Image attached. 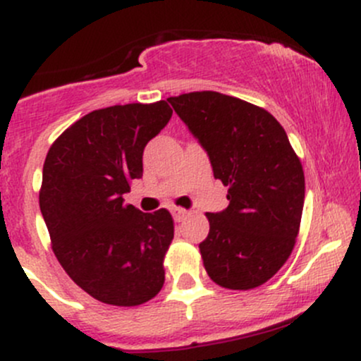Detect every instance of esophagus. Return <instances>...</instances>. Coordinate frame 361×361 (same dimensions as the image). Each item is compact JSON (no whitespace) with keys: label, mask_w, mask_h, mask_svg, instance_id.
I'll use <instances>...</instances> for the list:
<instances>
[{"label":"esophagus","mask_w":361,"mask_h":361,"mask_svg":"<svg viewBox=\"0 0 361 361\" xmlns=\"http://www.w3.org/2000/svg\"><path fill=\"white\" fill-rule=\"evenodd\" d=\"M188 215H190L188 210L180 209V207H176V209H173V217H175V221H176V222L185 221V219L188 217Z\"/></svg>","instance_id":"obj_1"}]
</instances>
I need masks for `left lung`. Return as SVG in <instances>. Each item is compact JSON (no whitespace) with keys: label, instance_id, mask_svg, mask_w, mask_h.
Segmentation results:
<instances>
[{"label":"left lung","instance_id":"1","mask_svg":"<svg viewBox=\"0 0 361 361\" xmlns=\"http://www.w3.org/2000/svg\"><path fill=\"white\" fill-rule=\"evenodd\" d=\"M168 102L204 146L214 176L227 186L226 210L205 214L200 243L209 276L231 290L268 281L295 246L305 180L299 156L270 111L217 91H193Z\"/></svg>","mask_w":361,"mask_h":361}]
</instances>
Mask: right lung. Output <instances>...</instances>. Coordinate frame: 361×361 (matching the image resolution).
I'll list each match as a JSON object with an SVG mask.
<instances>
[{
    "instance_id": "add662e5",
    "label": "right lung",
    "mask_w": 361,
    "mask_h": 361,
    "mask_svg": "<svg viewBox=\"0 0 361 361\" xmlns=\"http://www.w3.org/2000/svg\"><path fill=\"white\" fill-rule=\"evenodd\" d=\"M171 106L127 103L90 111L54 140L44 163L40 212L52 251L78 287L103 304L134 307L164 283L175 235L166 209L123 204L142 178V152L171 118Z\"/></svg>"
}]
</instances>
